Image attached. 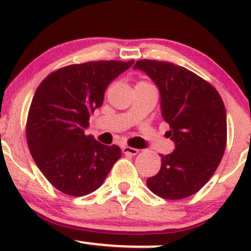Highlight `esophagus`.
<instances>
[{"label":"esophagus","mask_w":251,"mask_h":251,"mask_svg":"<svg viewBox=\"0 0 251 251\" xmlns=\"http://www.w3.org/2000/svg\"><path fill=\"white\" fill-rule=\"evenodd\" d=\"M122 151L125 154H131V155H136V154L139 153V149L128 147V146H125V147H122Z\"/></svg>","instance_id":"esophagus-1"}]
</instances>
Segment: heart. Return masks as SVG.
Returning a JSON list of instances; mask_svg holds the SVG:
<instances>
[{
    "instance_id": "obj_1",
    "label": "heart",
    "mask_w": 251,
    "mask_h": 251,
    "mask_svg": "<svg viewBox=\"0 0 251 251\" xmlns=\"http://www.w3.org/2000/svg\"><path fill=\"white\" fill-rule=\"evenodd\" d=\"M140 84H148V83H146V81H140ZM149 85H151V84H149Z\"/></svg>"
}]
</instances>
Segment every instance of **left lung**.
<instances>
[{
    "label": "left lung",
    "instance_id": "1",
    "mask_svg": "<svg viewBox=\"0 0 251 251\" xmlns=\"http://www.w3.org/2000/svg\"><path fill=\"white\" fill-rule=\"evenodd\" d=\"M141 70L160 92L167 137L176 149L161 155V168L147 179V186L165 199H182L209 181L226 146V111L218 91L185 67L167 61L139 60Z\"/></svg>",
    "mask_w": 251,
    "mask_h": 251
}]
</instances>
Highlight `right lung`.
Instances as JSON below:
<instances>
[{"label":"right lung","mask_w":251,"mask_h":251,"mask_svg":"<svg viewBox=\"0 0 251 251\" xmlns=\"http://www.w3.org/2000/svg\"><path fill=\"white\" fill-rule=\"evenodd\" d=\"M133 64L70 65L47 75L36 89L27 118L28 147L39 170L60 192L73 197L94 192L121 157L118 146L102 145L85 130L109 84Z\"/></svg>","instance_id":"right-lung-1"}]
</instances>
